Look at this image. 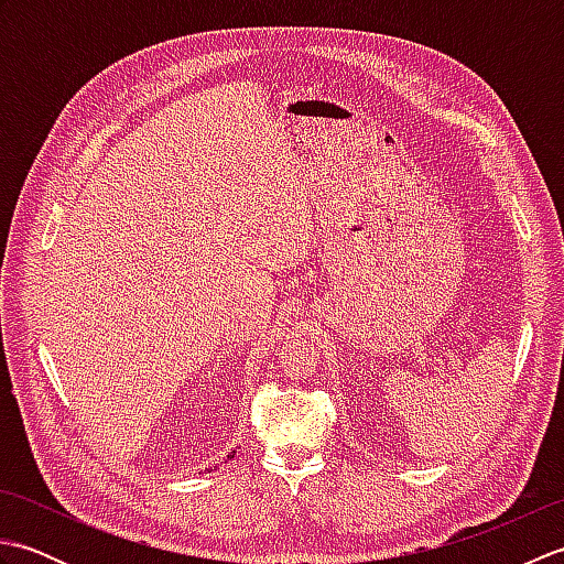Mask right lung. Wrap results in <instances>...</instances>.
Wrapping results in <instances>:
<instances>
[{"label": "right lung", "instance_id": "1", "mask_svg": "<svg viewBox=\"0 0 564 564\" xmlns=\"http://www.w3.org/2000/svg\"><path fill=\"white\" fill-rule=\"evenodd\" d=\"M227 458H235V451H232V453H230V455H227Z\"/></svg>", "mask_w": 564, "mask_h": 564}]
</instances>
